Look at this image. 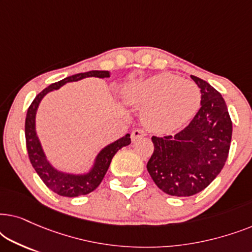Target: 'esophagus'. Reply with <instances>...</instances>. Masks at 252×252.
Instances as JSON below:
<instances>
[{
    "instance_id": "1",
    "label": "esophagus",
    "mask_w": 252,
    "mask_h": 252,
    "mask_svg": "<svg viewBox=\"0 0 252 252\" xmlns=\"http://www.w3.org/2000/svg\"><path fill=\"white\" fill-rule=\"evenodd\" d=\"M143 136H146V133H144V130L140 128L134 129L132 134H130V139H132L133 142H135L137 139H140V137H143Z\"/></svg>"
}]
</instances>
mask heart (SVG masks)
<instances>
[{"mask_svg":"<svg viewBox=\"0 0 252 252\" xmlns=\"http://www.w3.org/2000/svg\"><path fill=\"white\" fill-rule=\"evenodd\" d=\"M123 97L130 105L146 108L142 113L144 126L151 132L164 134L180 128L195 115L201 103V91L195 82L161 73L127 85Z\"/></svg>","mask_w":252,"mask_h":252,"instance_id":"obj_1","label":"heart"}]
</instances>
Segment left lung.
<instances>
[{
	"instance_id": "left-lung-1",
	"label": "left lung",
	"mask_w": 252,
	"mask_h": 252,
	"mask_svg": "<svg viewBox=\"0 0 252 252\" xmlns=\"http://www.w3.org/2000/svg\"><path fill=\"white\" fill-rule=\"evenodd\" d=\"M201 108L175 135L153 136L154 153L147 170L157 187L186 197L205 189L221 172L228 157L233 125L221 94L195 75Z\"/></svg>"
}]
</instances>
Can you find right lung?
<instances>
[{
  "label": "right lung",
  "instance_id": "obj_1",
  "mask_svg": "<svg viewBox=\"0 0 252 252\" xmlns=\"http://www.w3.org/2000/svg\"><path fill=\"white\" fill-rule=\"evenodd\" d=\"M95 77V78H109V71H89L85 73H78L71 77H67L63 80L55 82L44 88L40 94L36 95L34 98L32 104L30 105L27 110L26 120H25V137H26V148L31 164L34 167V170L41 180L44 182V185L48 188L51 189L54 192L65 196V197H77V196L87 195L93 190H95L101 184L103 178L108 171L111 163L113 156H115L117 151L122 149L123 147L128 146L130 143V135L126 134L125 136L120 137L119 140L115 142L110 143L109 146L99 151L97 156L95 158L94 165L91 168V171L85 174H71L65 173V172L58 171L55 168L49 161L47 160L46 155L43 153L42 147H41L40 140L37 137L36 129H35V116L39 104L44 96L51 91H56L60 89L62 86H64L67 82L78 81L84 78Z\"/></svg>",
  "mask_w": 252,
  "mask_h": 252
}]
</instances>
